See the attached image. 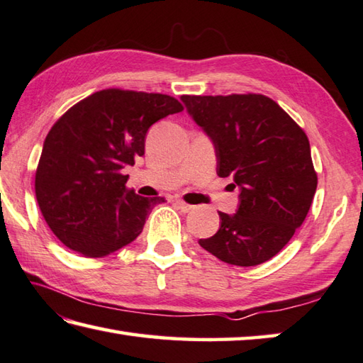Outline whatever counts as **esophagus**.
Returning a JSON list of instances; mask_svg holds the SVG:
<instances>
[{
  "instance_id": "1",
  "label": "esophagus",
  "mask_w": 363,
  "mask_h": 363,
  "mask_svg": "<svg viewBox=\"0 0 363 363\" xmlns=\"http://www.w3.org/2000/svg\"><path fill=\"white\" fill-rule=\"evenodd\" d=\"M176 204H177V208L182 211V213H190V211L194 209L192 204H189V203L182 201V200H176Z\"/></svg>"
}]
</instances>
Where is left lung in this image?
Here are the masks:
<instances>
[{"mask_svg": "<svg viewBox=\"0 0 363 363\" xmlns=\"http://www.w3.org/2000/svg\"><path fill=\"white\" fill-rule=\"evenodd\" d=\"M187 113L216 147L217 174L233 176L240 206L219 213L220 228L200 246L217 259L255 267L284 247L308 214L318 187L305 131L259 94L182 95Z\"/></svg>", "mask_w": 363, "mask_h": 363, "instance_id": "1", "label": "left lung"}]
</instances>
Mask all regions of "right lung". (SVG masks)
I'll return each mask as SVG.
<instances>
[{
    "mask_svg": "<svg viewBox=\"0 0 363 363\" xmlns=\"http://www.w3.org/2000/svg\"><path fill=\"white\" fill-rule=\"evenodd\" d=\"M184 108L163 94L106 89L69 108L45 136L35 177L39 209L65 246L104 257L130 245L163 196L127 187L150 125Z\"/></svg>",
    "mask_w": 363,
    "mask_h": 363,
    "instance_id": "obj_1",
    "label": "right lung"
}]
</instances>
